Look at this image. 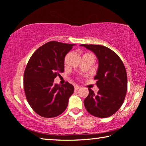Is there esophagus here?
Here are the masks:
<instances>
[{
    "label": "esophagus",
    "mask_w": 146,
    "mask_h": 146,
    "mask_svg": "<svg viewBox=\"0 0 146 146\" xmlns=\"http://www.w3.org/2000/svg\"><path fill=\"white\" fill-rule=\"evenodd\" d=\"M80 86H75V90H78V89H80Z\"/></svg>",
    "instance_id": "obj_1"
}]
</instances>
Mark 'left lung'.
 Segmentation results:
<instances>
[{"label": "left lung", "instance_id": "1", "mask_svg": "<svg viewBox=\"0 0 146 146\" xmlns=\"http://www.w3.org/2000/svg\"><path fill=\"white\" fill-rule=\"evenodd\" d=\"M95 54L98 60L97 80V94L91 89L84 101L91 115L107 118L117 111L122 105L127 90V77L125 66L117 53L102 45L80 44Z\"/></svg>", "mask_w": 146, "mask_h": 146}]
</instances>
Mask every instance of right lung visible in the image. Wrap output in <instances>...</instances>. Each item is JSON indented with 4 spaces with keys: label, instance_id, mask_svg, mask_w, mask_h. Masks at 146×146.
<instances>
[{
    "label": "right lung",
    "instance_id": "1",
    "mask_svg": "<svg viewBox=\"0 0 146 146\" xmlns=\"http://www.w3.org/2000/svg\"><path fill=\"white\" fill-rule=\"evenodd\" d=\"M75 44L51 41L35 51L24 73V89L29 106L38 115L55 117L67 108L74 87L60 86L54 79L64 71V58Z\"/></svg>",
    "mask_w": 146,
    "mask_h": 146
}]
</instances>
